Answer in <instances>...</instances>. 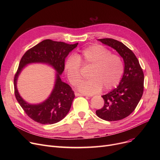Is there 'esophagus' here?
I'll list each match as a JSON object with an SVG mask.
<instances>
[{
    "label": "esophagus",
    "mask_w": 160,
    "mask_h": 160,
    "mask_svg": "<svg viewBox=\"0 0 160 160\" xmlns=\"http://www.w3.org/2000/svg\"><path fill=\"white\" fill-rule=\"evenodd\" d=\"M74 95L76 97H78V96H85L83 94H81V93H77V92H75L74 93Z\"/></svg>",
    "instance_id": "1"
}]
</instances>
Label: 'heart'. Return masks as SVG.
Wrapping results in <instances>:
<instances>
[{
    "label": "heart",
    "instance_id": "heart-1",
    "mask_svg": "<svg viewBox=\"0 0 160 160\" xmlns=\"http://www.w3.org/2000/svg\"><path fill=\"white\" fill-rule=\"evenodd\" d=\"M81 63L91 67L88 80L83 82L78 90L86 95H93L104 88L108 91L113 89L121 81L124 72L122 59L112 54L110 50L101 45H93L82 50L80 54L67 58L64 69L70 83L77 86L81 80Z\"/></svg>",
    "mask_w": 160,
    "mask_h": 160
}]
</instances>
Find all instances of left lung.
Wrapping results in <instances>:
<instances>
[{
	"instance_id": "obj_1",
	"label": "left lung",
	"mask_w": 160,
	"mask_h": 160,
	"mask_svg": "<svg viewBox=\"0 0 160 160\" xmlns=\"http://www.w3.org/2000/svg\"><path fill=\"white\" fill-rule=\"evenodd\" d=\"M98 41L119 54L123 59L124 69L119 86L102 96L104 105L96 111V114L99 118L108 121L121 120L134 111L142 97L144 74L136 55L121 42L110 38Z\"/></svg>"
}]
</instances>
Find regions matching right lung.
<instances>
[{"mask_svg": "<svg viewBox=\"0 0 160 160\" xmlns=\"http://www.w3.org/2000/svg\"><path fill=\"white\" fill-rule=\"evenodd\" d=\"M78 44L69 45L45 39L27 50L22 57L14 78L15 95L25 113L34 121L43 124H52L62 120L69 113L74 94L71 88L62 80L60 75L64 71L65 59ZM32 63L47 64L56 71L52 93L43 102L39 104H30L25 102L16 87L18 76L22 69Z\"/></svg>", "mask_w": 160, "mask_h": 160, "instance_id": "1", "label": "right lung"}]
</instances>
